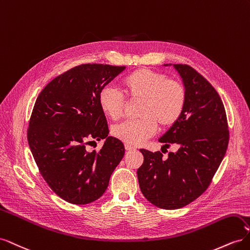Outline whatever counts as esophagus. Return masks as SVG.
<instances>
[{"instance_id": "obj_1", "label": "esophagus", "mask_w": 250, "mask_h": 250, "mask_svg": "<svg viewBox=\"0 0 250 250\" xmlns=\"http://www.w3.org/2000/svg\"><path fill=\"white\" fill-rule=\"evenodd\" d=\"M125 150L131 151V150H134V147H132V146H130V145H127V144H125Z\"/></svg>"}]
</instances>
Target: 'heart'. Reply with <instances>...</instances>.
Returning a JSON list of instances; mask_svg holds the SVG:
<instances>
[{
    "label": "heart",
    "instance_id": "obj_1",
    "mask_svg": "<svg viewBox=\"0 0 250 250\" xmlns=\"http://www.w3.org/2000/svg\"><path fill=\"white\" fill-rule=\"evenodd\" d=\"M121 85L130 101H141L138 120L126 121L112 128L113 137L127 145L138 146L155 133L157 124L169 128L183 115L187 103V90L180 81L149 69H139L125 76ZM99 105L105 116L118 120L123 115L125 98L110 86L99 95Z\"/></svg>",
    "mask_w": 250,
    "mask_h": 250
}]
</instances>
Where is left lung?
<instances>
[{
	"mask_svg": "<svg viewBox=\"0 0 250 250\" xmlns=\"http://www.w3.org/2000/svg\"><path fill=\"white\" fill-rule=\"evenodd\" d=\"M173 66L183 79L187 103L179 120L158 141L164 147L175 144L178 150L164 160L160 151L141 149L144 163L138 169L143 195L165 209L184 208L207 190L229 140L228 118L217 90L192 66Z\"/></svg>",
	"mask_w": 250,
	"mask_h": 250,
	"instance_id": "obj_1",
	"label": "left lung"
}]
</instances>
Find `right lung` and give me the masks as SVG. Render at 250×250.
<instances>
[{
    "label": "right lung",
    "mask_w": 250,
    "mask_h": 250,
    "mask_svg": "<svg viewBox=\"0 0 250 250\" xmlns=\"http://www.w3.org/2000/svg\"><path fill=\"white\" fill-rule=\"evenodd\" d=\"M125 66L86 63L59 75L37 97L28 143L43 179L60 198L87 204L100 198L125 148L108 137L99 95ZM105 139L99 153H87L90 140Z\"/></svg>",
    "instance_id": "obj_1"
}]
</instances>
